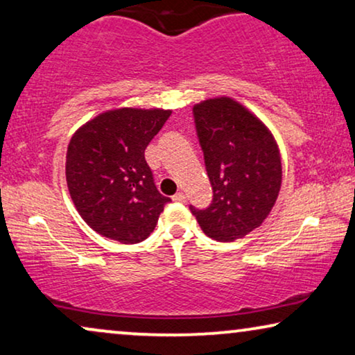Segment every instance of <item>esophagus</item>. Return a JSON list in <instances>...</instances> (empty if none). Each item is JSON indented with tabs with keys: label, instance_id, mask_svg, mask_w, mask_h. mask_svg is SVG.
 Returning <instances> with one entry per match:
<instances>
[{
	"label": "esophagus",
	"instance_id": "1",
	"mask_svg": "<svg viewBox=\"0 0 355 355\" xmlns=\"http://www.w3.org/2000/svg\"><path fill=\"white\" fill-rule=\"evenodd\" d=\"M173 201L175 202H184V199H187V196H184V193H182V191H178L177 194H173Z\"/></svg>",
	"mask_w": 355,
	"mask_h": 355
}]
</instances>
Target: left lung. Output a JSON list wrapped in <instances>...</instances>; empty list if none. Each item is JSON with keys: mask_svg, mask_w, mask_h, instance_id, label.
<instances>
[{"mask_svg": "<svg viewBox=\"0 0 355 355\" xmlns=\"http://www.w3.org/2000/svg\"><path fill=\"white\" fill-rule=\"evenodd\" d=\"M212 202L189 206L209 238L230 243L266 220L282 187V159L267 127L230 98L207 99L193 107Z\"/></svg>", "mask_w": 355, "mask_h": 355, "instance_id": "obj_1", "label": "left lung"}]
</instances>
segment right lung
Returning a JSON list of instances; mask_svg holds the SVG:
<instances>
[{"instance_id":"add662e5","label":"right lung","mask_w":355,"mask_h":355,"mask_svg":"<svg viewBox=\"0 0 355 355\" xmlns=\"http://www.w3.org/2000/svg\"><path fill=\"white\" fill-rule=\"evenodd\" d=\"M171 114L114 109L72 137L66 159L69 193L94 232L123 244H137L153 233L171 198L157 191L144 149Z\"/></svg>"}]
</instances>
